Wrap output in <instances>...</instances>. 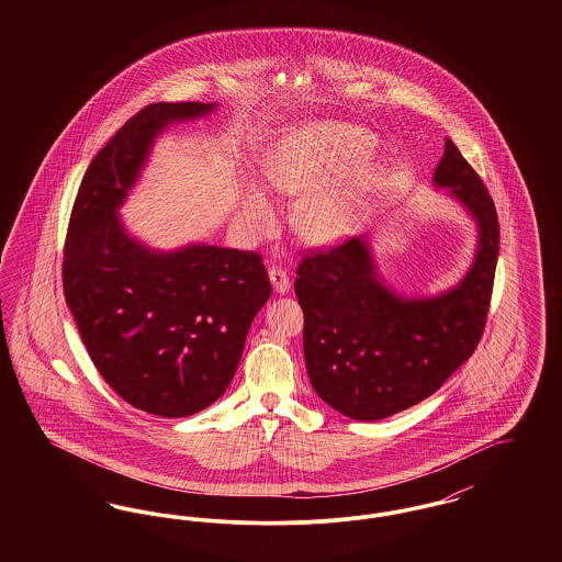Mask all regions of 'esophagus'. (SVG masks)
<instances>
[{
  "instance_id": "esophagus-1",
  "label": "esophagus",
  "mask_w": 562,
  "mask_h": 562,
  "mask_svg": "<svg viewBox=\"0 0 562 562\" xmlns=\"http://www.w3.org/2000/svg\"><path fill=\"white\" fill-rule=\"evenodd\" d=\"M269 280L271 286L278 294H286L291 291V278L282 268H269Z\"/></svg>"
}]
</instances>
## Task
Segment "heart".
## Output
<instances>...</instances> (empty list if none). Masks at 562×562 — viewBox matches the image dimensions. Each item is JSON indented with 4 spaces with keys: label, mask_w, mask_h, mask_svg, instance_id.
Wrapping results in <instances>:
<instances>
[{
    "label": "heart",
    "mask_w": 562,
    "mask_h": 562,
    "mask_svg": "<svg viewBox=\"0 0 562 562\" xmlns=\"http://www.w3.org/2000/svg\"><path fill=\"white\" fill-rule=\"evenodd\" d=\"M374 138L362 128L321 122L286 134L271 151L263 181L273 193L304 195L296 209V229L312 244H333L353 232L364 209V181L329 183L346 177L373 154ZM331 188L328 189L327 186ZM238 221L246 229H261L271 221L266 195L248 189Z\"/></svg>",
    "instance_id": "1"
}]
</instances>
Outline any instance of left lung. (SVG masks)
<instances>
[{
	"instance_id": "1",
	"label": "left lung",
	"mask_w": 562,
	"mask_h": 562,
	"mask_svg": "<svg viewBox=\"0 0 562 562\" xmlns=\"http://www.w3.org/2000/svg\"><path fill=\"white\" fill-rule=\"evenodd\" d=\"M434 183L451 189L479 225L474 263L451 291L429 299L390 291L364 238L314 250L296 268L310 381L351 419L376 422L426 401L481 341L499 255L495 204L451 138Z\"/></svg>"
}]
</instances>
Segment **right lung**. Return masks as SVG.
Instances as JSON below:
<instances>
[{"mask_svg": "<svg viewBox=\"0 0 562 562\" xmlns=\"http://www.w3.org/2000/svg\"><path fill=\"white\" fill-rule=\"evenodd\" d=\"M214 108L154 103L134 113L90 161L65 240V299L97 371L128 404L168 419L223 396L271 294L259 252L209 244L151 250L117 216L156 136Z\"/></svg>", "mask_w": 562, "mask_h": 562, "instance_id": "add662e5", "label": "right lung"}]
</instances>
